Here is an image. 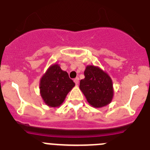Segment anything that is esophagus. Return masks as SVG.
<instances>
[{"label":"esophagus","instance_id":"1","mask_svg":"<svg viewBox=\"0 0 150 150\" xmlns=\"http://www.w3.org/2000/svg\"><path fill=\"white\" fill-rule=\"evenodd\" d=\"M74 83H75V84L78 85V83H79V78L78 77L75 78V79H74Z\"/></svg>","mask_w":150,"mask_h":150}]
</instances>
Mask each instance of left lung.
<instances>
[{"label":"left lung","mask_w":150,"mask_h":150,"mask_svg":"<svg viewBox=\"0 0 150 150\" xmlns=\"http://www.w3.org/2000/svg\"><path fill=\"white\" fill-rule=\"evenodd\" d=\"M84 75L85 78L79 83V88L88 104L95 108L109 104L114 92L110 76L100 67L94 65L86 66Z\"/></svg>","instance_id":"1"}]
</instances>
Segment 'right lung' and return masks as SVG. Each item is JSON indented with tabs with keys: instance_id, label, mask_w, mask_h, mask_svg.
I'll return each mask as SVG.
<instances>
[{
	"instance_id": "obj_1",
	"label": "right lung",
	"mask_w": 150,
	"mask_h": 150,
	"mask_svg": "<svg viewBox=\"0 0 150 150\" xmlns=\"http://www.w3.org/2000/svg\"><path fill=\"white\" fill-rule=\"evenodd\" d=\"M75 86L66 71L59 64L50 66L40 80V93L43 102L50 107H58L62 104L68 92Z\"/></svg>"
}]
</instances>
